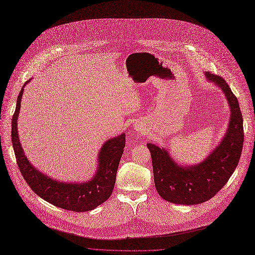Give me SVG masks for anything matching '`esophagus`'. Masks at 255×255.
I'll use <instances>...</instances> for the list:
<instances>
[{
  "label": "esophagus",
  "instance_id": "esophagus-1",
  "mask_svg": "<svg viewBox=\"0 0 255 255\" xmlns=\"http://www.w3.org/2000/svg\"><path fill=\"white\" fill-rule=\"evenodd\" d=\"M136 130L141 131V130H142V129H141V126H137V127H136Z\"/></svg>",
  "mask_w": 255,
  "mask_h": 255
}]
</instances>
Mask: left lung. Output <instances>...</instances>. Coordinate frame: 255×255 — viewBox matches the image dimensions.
Wrapping results in <instances>:
<instances>
[{"label": "left lung", "mask_w": 255, "mask_h": 255, "mask_svg": "<svg viewBox=\"0 0 255 255\" xmlns=\"http://www.w3.org/2000/svg\"><path fill=\"white\" fill-rule=\"evenodd\" d=\"M207 81L216 84L230 107V120L221 142L199 164L181 165L165 147L147 143L151 154L156 191L165 200L194 205L213 198L232 176L242 152L243 118L237 98L220 76L204 72Z\"/></svg>", "instance_id": "8db88e82"}]
</instances>
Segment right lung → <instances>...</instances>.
I'll use <instances>...</instances> for the list:
<instances>
[{
    "label": "right lung",
    "mask_w": 255,
    "mask_h": 255,
    "mask_svg": "<svg viewBox=\"0 0 255 255\" xmlns=\"http://www.w3.org/2000/svg\"><path fill=\"white\" fill-rule=\"evenodd\" d=\"M31 79L22 86L12 118V144L19 170L34 193L45 201L63 210L76 213L95 210L113 192L116 175L125 147V133L110 138L103 144L98 154L97 171L92 178L85 182H63L41 173L25 155L20 143L17 127L24 86Z\"/></svg>",
    "instance_id": "right-lung-1"
}]
</instances>
